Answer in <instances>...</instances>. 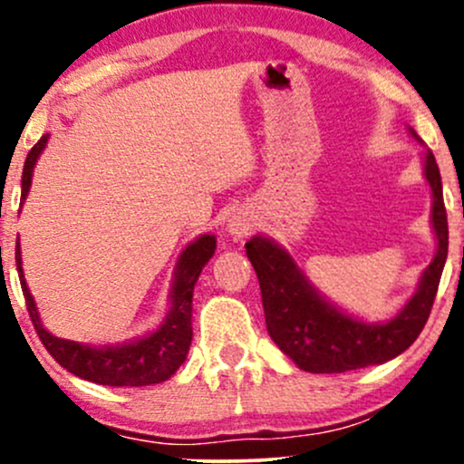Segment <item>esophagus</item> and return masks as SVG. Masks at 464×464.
Listing matches in <instances>:
<instances>
[{"label":"esophagus","mask_w":464,"mask_h":464,"mask_svg":"<svg viewBox=\"0 0 464 464\" xmlns=\"http://www.w3.org/2000/svg\"><path fill=\"white\" fill-rule=\"evenodd\" d=\"M250 227H253V220H250L246 214H242V211H237V214L228 220V233L236 239L248 236Z\"/></svg>","instance_id":"34e87169"}]
</instances>
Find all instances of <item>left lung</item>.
<instances>
[{
    "label": "left lung",
    "mask_w": 464,
    "mask_h": 464,
    "mask_svg": "<svg viewBox=\"0 0 464 464\" xmlns=\"http://www.w3.org/2000/svg\"><path fill=\"white\" fill-rule=\"evenodd\" d=\"M414 135V132H412ZM417 137V135H414ZM425 179L432 188V222L439 239L436 257L425 268L417 295L384 324H366L318 296L285 250L255 236L246 255L262 287L266 329L287 358L307 372H344L392 360L423 332L447 259V211L443 183L432 152H425Z\"/></svg>",
    "instance_id": "obj_1"
}]
</instances>
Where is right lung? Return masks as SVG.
I'll return each mask as SVG.
<instances>
[{"mask_svg": "<svg viewBox=\"0 0 464 464\" xmlns=\"http://www.w3.org/2000/svg\"><path fill=\"white\" fill-rule=\"evenodd\" d=\"M47 135L34 143L28 152L24 165V177H21V200L28 196L32 183V169H34L36 159L44 150ZM216 250V237L202 236L191 242L180 255L177 266V276L172 285V310L157 332L148 338L137 340V343L121 344V347L95 349L87 344L73 343V340H63L45 332L39 321L34 301H32L28 285H25L24 270H21V250L19 242L14 248V259H17L21 290H24L25 305H28L30 321L34 324L44 347L50 351L63 369L73 375L82 377L87 382H95L102 386H150L161 384V382L172 377L185 358L191 344V296H194V285L209 262Z\"/></svg>", "mask_w": 464, "mask_h": 464, "instance_id": "1", "label": "right lung"}]
</instances>
